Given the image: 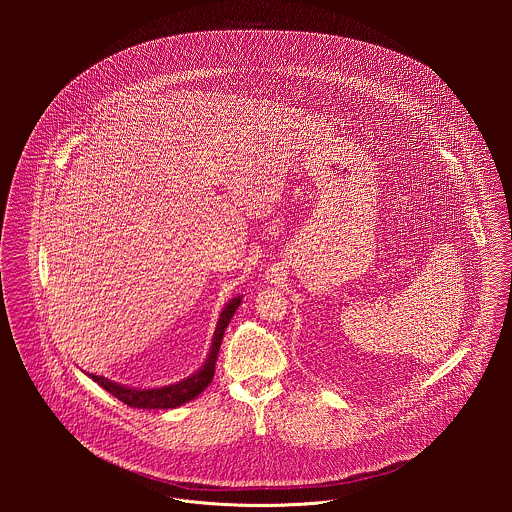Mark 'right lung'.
<instances>
[{
	"label": "right lung",
	"mask_w": 512,
	"mask_h": 512,
	"mask_svg": "<svg viewBox=\"0 0 512 512\" xmlns=\"http://www.w3.org/2000/svg\"><path fill=\"white\" fill-rule=\"evenodd\" d=\"M240 305V297H234L232 301L226 303V307L220 313L219 325L215 331V339H213V347L209 353L207 363L201 366L199 372L191 374L189 378L171 384V386H163V388H151V390H136V388H126L120 386L104 376H96L90 374V378L94 382H98L106 392H110L114 398H118L120 402L128 404L130 408H142V410H167V408H177L193 398H197L213 380L215 376V365H217V355H219L220 343H222V335L226 325L230 323L234 311Z\"/></svg>",
	"instance_id": "1"
}]
</instances>
